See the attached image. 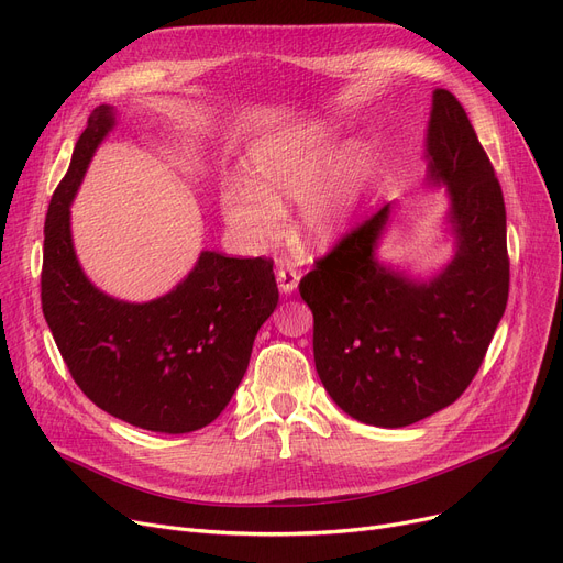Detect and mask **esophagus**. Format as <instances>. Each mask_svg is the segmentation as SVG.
I'll list each match as a JSON object with an SVG mask.
<instances>
[{
    "mask_svg": "<svg viewBox=\"0 0 563 563\" xmlns=\"http://www.w3.org/2000/svg\"><path fill=\"white\" fill-rule=\"evenodd\" d=\"M299 278H301V274H299L297 269H291V266H280L278 274H276L278 287H280V291H285V294H291L294 289H297Z\"/></svg>",
    "mask_w": 563,
    "mask_h": 563,
    "instance_id": "obj_1",
    "label": "esophagus"
}]
</instances>
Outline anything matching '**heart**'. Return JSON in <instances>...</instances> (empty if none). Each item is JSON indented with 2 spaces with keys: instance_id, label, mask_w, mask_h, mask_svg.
<instances>
[{
  "instance_id": "obj_1",
  "label": "heart",
  "mask_w": 563,
  "mask_h": 563,
  "mask_svg": "<svg viewBox=\"0 0 563 563\" xmlns=\"http://www.w3.org/2000/svg\"><path fill=\"white\" fill-rule=\"evenodd\" d=\"M333 143L321 134L264 139L249 155L251 183H230L221 210L230 230L246 244L272 242L280 232V207L301 202L294 234L306 246H329L367 185L361 157H346L333 170Z\"/></svg>"
}]
</instances>
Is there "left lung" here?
Listing matches in <instances>:
<instances>
[{
	"instance_id": "1",
	"label": "left lung",
	"mask_w": 563,
	"mask_h": 563,
	"mask_svg": "<svg viewBox=\"0 0 563 563\" xmlns=\"http://www.w3.org/2000/svg\"><path fill=\"white\" fill-rule=\"evenodd\" d=\"M429 180L450 187L456 257L431 283L374 260L390 202L314 260L299 291L312 310L314 367L333 401L365 424L408 427L454 404L479 372L509 299L507 210L461 102L438 88Z\"/></svg>"
}]
</instances>
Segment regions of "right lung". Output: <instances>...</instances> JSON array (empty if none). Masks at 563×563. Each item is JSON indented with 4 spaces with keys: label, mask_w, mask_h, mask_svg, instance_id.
I'll return each instance as SVG.
<instances>
[{
    "label": "right lung",
    "mask_w": 563,
    "mask_h": 563,
    "mask_svg": "<svg viewBox=\"0 0 563 563\" xmlns=\"http://www.w3.org/2000/svg\"><path fill=\"white\" fill-rule=\"evenodd\" d=\"M113 128L100 107L75 143L45 217L41 301L79 390L139 429L189 433L221 416L240 386L262 323L278 303L274 260L205 251L194 272L151 303L115 301L79 269L70 202Z\"/></svg>",
    "instance_id": "add662e5"
}]
</instances>
